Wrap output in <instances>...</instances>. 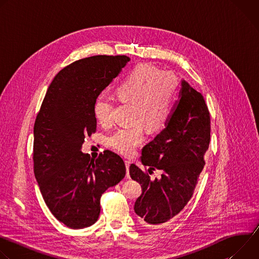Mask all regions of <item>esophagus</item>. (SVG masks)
<instances>
[{
  "label": "esophagus",
  "mask_w": 259,
  "mask_h": 259,
  "mask_svg": "<svg viewBox=\"0 0 259 259\" xmlns=\"http://www.w3.org/2000/svg\"><path fill=\"white\" fill-rule=\"evenodd\" d=\"M130 164H131L130 161H125V165H126V169H127V172H126V177H127V178H130V174H129V167H130Z\"/></svg>",
  "instance_id": "obj_1"
}]
</instances>
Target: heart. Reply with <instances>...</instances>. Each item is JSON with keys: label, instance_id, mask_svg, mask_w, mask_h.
I'll return each mask as SVG.
<instances>
[{"label": "heart", "instance_id": "obj_1", "mask_svg": "<svg viewBox=\"0 0 259 259\" xmlns=\"http://www.w3.org/2000/svg\"><path fill=\"white\" fill-rule=\"evenodd\" d=\"M179 80L172 71H161L158 67L140 63L126 72L115 88L117 98L131 103L133 125L120 128L107 139L108 145L122 155H132L144 139V126L155 131L170 118L176 98ZM114 102L98 97L93 104V114L98 123L108 125L113 119Z\"/></svg>", "mask_w": 259, "mask_h": 259}]
</instances>
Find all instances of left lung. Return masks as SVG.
<instances>
[{
    "mask_svg": "<svg viewBox=\"0 0 259 259\" xmlns=\"http://www.w3.org/2000/svg\"><path fill=\"white\" fill-rule=\"evenodd\" d=\"M209 142L210 114L204 97L182 80L166 127L143 147L140 158L149 172L162 169L161 179L152 181L147 172L130 166L131 178L142 189L134 211L145 226L164 224L187 206L205 166Z\"/></svg>",
    "mask_w": 259,
    "mask_h": 259,
    "instance_id": "obj_1",
    "label": "left lung"
}]
</instances>
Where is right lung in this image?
Listing matches in <instances>:
<instances>
[{
	"instance_id": "right-lung-1",
	"label": "right lung",
	"mask_w": 259,
	"mask_h": 259,
	"mask_svg": "<svg viewBox=\"0 0 259 259\" xmlns=\"http://www.w3.org/2000/svg\"><path fill=\"white\" fill-rule=\"evenodd\" d=\"M128 56L96 55L62 68L48 87L33 126V172L57 220L78 230L95 224L101 195L126 174L122 158L104 151L95 160L81 152L96 131L93 104L121 72Z\"/></svg>"
}]
</instances>
